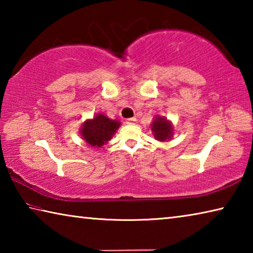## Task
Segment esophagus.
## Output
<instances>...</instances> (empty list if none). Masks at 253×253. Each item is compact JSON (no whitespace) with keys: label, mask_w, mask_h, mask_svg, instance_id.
Instances as JSON below:
<instances>
[{"label":"esophagus","mask_w":253,"mask_h":253,"mask_svg":"<svg viewBox=\"0 0 253 253\" xmlns=\"http://www.w3.org/2000/svg\"><path fill=\"white\" fill-rule=\"evenodd\" d=\"M125 123L128 124V125H134L136 123V118H127Z\"/></svg>","instance_id":"1"}]
</instances>
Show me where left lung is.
I'll return each mask as SVG.
<instances>
[{"instance_id":"obj_1","label":"left lung","mask_w":253,"mask_h":253,"mask_svg":"<svg viewBox=\"0 0 253 253\" xmlns=\"http://www.w3.org/2000/svg\"><path fill=\"white\" fill-rule=\"evenodd\" d=\"M152 131L157 140L165 142V140L172 138L173 126L165 117L156 116L152 124Z\"/></svg>"}]
</instances>
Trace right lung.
I'll return each mask as SVG.
<instances>
[{
	"label": "right lung",
	"mask_w": 253,
	"mask_h": 253,
	"mask_svg": "<svg viewBox=\"0 0 253 253\" xmlns=\"http://www.w3.org/2000/svg\"><path fill=\"white\" fill-rule=\"evenodd\" d=\"M121 126L118 121H113L105 115L98 114L92 119H88L83 124L80 134L89 145L93 147H101L111 139Z\"/></svg>",
	"instance_id": "add662e5"
}]
</instances>
